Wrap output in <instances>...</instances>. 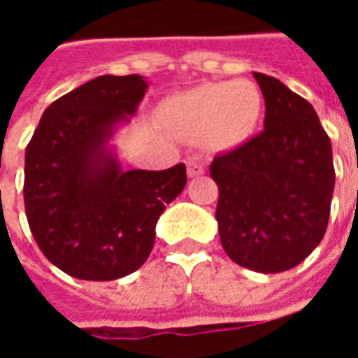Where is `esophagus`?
Returning a JSON list of instances; mask_svg holds the SVG:
<instances>
[{
	"label": "esophagus",
	"mask_w": 358,
	"mask_h": 358,
	"mask_svg": "<svg viewBox=\"0 0 358 358\" xmlns=\"http://www.w3.org/2000/svg\"><path fill=\"white\" fill-rule=\"evenodd\" d=\"M203 172H205V166H203V163H199V161H189L187 163V176L189 178H194V176H201Z\"/></svg>",
	"instance_id": "1"
}]
</instances>
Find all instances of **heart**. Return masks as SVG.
<instances>
[{
  "instance_id": "heart-1",
  "label": "heart",
  "mask_w": 358,
  "mask_h": 358,
  "mask_svg": "<svg viewBox=\"0 0 358 358\" xmlns=\"http://www.w3.org/2000/svg\"><path fill=\"white\" fill-rule=\"evenodd\" d=\"M263 113V95L253 82L203 84L180 95L169 107V118L187 138H205L215 148L232 149L248 141Z\"/></svg>"
}]
</instances>
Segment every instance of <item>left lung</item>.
<instances>
[{"label": "left lung", "instance_id": "left-lung-1", "mask_svg": "<svg viewBox=\"0 0 358 358\" xmlns=\"http://www.w3.org/2000/svg\"><path fill=\"white\" fill-rule=\"evenodd\" d=\"M264 130L217 155L215 217L226 255L243 268L274 274L303 263L322 241L336 171L331 143L313 105L268 74L255 73Z\"/></svg>", "mask_w": 358, "mask_h": 358}]
</instances>
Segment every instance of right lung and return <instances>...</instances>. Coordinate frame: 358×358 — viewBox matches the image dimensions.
Segmentation results:
<instances>
[{"mask_svg": "<svg viewBox=\"0 0 358 358\" xmlns=\"http://www.w3.org/2000/svg\"><path fill=\"white\" fill-rule=\"evenodd\" d=\"M145 88L140 74L97 76L51 103L28 141V226L69 276L107 282L140 268L161 213L186 186L184 163L122 171L107 153L113 126L136 113Z\"/></svg>", "mask_w": 358, "mask_h": 358, "instance_id": "right-lung-1", "label": "right lung"}]
</instances>
